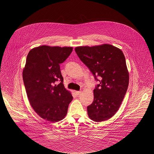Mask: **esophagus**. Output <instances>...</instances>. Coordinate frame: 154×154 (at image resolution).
I'll return each instance as SVG.
<instances>
[{
  "instance_id": "1",
  "label": "esophagus",
  "mask_w": 154,
  "mask_h": 154,
  "mask_svg": "<svg viewBox=\"0 0 154 154\" xmlns=\"http://www.w3.org/2000/svg\"><path fill=\"white\" fill-rule=\"evenodd\" d=\"M75 94H76V95H79V94H81V91H75Z\"/></svg>"
}]
</instances>
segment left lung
<instances>
[{
	"label": "left lung",
	"instance_id": "obj_1",
	"mask_svg": "<svg viewBox=\"0 0 154 154\" xmlns=\"http://www.w3.org/2000/svg\"><path fill=\"white\" fill-rule=\"evenodd\" d=\"M75 50L100 82L94 90V101L87 107L88 116L97 122L107 120L119 110L128 90L125 57L120 49L110 44L77 47Z\"/></svg>",
	"mask_w": 154,
	"mask_h": 154
}]
</instances>
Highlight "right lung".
Here are the masks:
<instances>
[{
	"label": "right lung",
	"instance_id": "right-lung-1",
	"mask_svg": "<svg viewBox=\"0 0 154 154\" xmlns=\"http://www.w3.org/2000/svg\"><path fill=\"white\" fill-rule=\"evenodd\" d=\"M72 50L42 45L31 50L26 57L22 77L29 103L38 115L51 122L65 118L73 99L64 87L60 67Z\"/></svg>",
	"mask_w": 154,
	"mask_h": 154
}]
</instances>
